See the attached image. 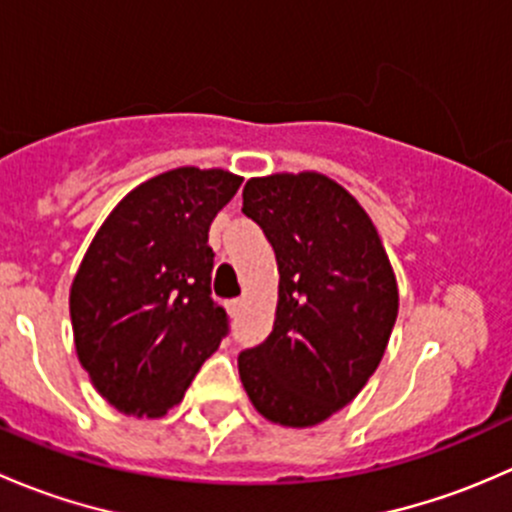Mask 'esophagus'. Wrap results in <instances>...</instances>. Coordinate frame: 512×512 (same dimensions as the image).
<instances>
[{"label":"esophagus","instance_id":"34e87169","mask_svg":"<svg viewBox=\"0 0 512 512\" xmlns=\"http://www.w3.org/2000/svg\"><path fill=\"white\" fill-rule=\"evenodd\" d=\"M240 309H242V299L240 297H235V299H230V302H227V312H230L232 317H237V314H240Z\"/></svg>","mask_w":512,"mask_h":512}]
</instances>
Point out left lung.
<instances>
[{"label":"left lung","instance_id":"1","mask_svg":"<svg viewBox=\"0 0 512 512\" xmlns=\"http://www.w3.org/2000/svg\"><path fill=\"white\" fill-rule=\"evenodd\" d=\"M242 213L280 267L275 327L237 356L242 386L270 421L314 426L347 406L384 356L399 312L389 257L364 208L327 175L247 180Z\"/></svg>","mask_w":512,"mask_h":512}]
</instances>
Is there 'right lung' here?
I'll return each mask as SVG.
<instances>
[{"label": "right lung", "mask_w": 512, "mask_h": 512, "mask_svg": "<svg viewBox=\"0 0 512 512\" xmlns=\"http://www.w3.org/2000/svg\"><path fill=\"white\" fill-rule=\"evenodd\" d=\"M240 183L218 168L168 170L96 232L71 285V324L81 366L123 414H168L230 332L210 289L208 232Z\"/></svg>", "instance_id": "obj_1"}]
</instances>
